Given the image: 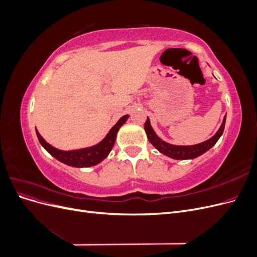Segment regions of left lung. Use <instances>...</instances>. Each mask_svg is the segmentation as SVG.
<instances>
[{
	"mask_svg": "<svg viewBox=\"0 0 257 257\" xmlns=\"http://www.w3.org/2000/svg\"><path fill=\"white\" fill-rule=\"evenodd\" d=\"M225 121H226V115L224 116L220 128L217 130L216 133L211 138H209L208 141L204 143L193 146H177L164 142L157 135V133H155L154 130L152 128L149 118H147V121L145 123V131L149 142L153 145L155 149L159 150L162 154H164L166 157L174 160H193L198 158L199 155L204 154L209 149H211V148L216 144V142L219 141L224 132Z\"/></svg>",
	"mask_w": 257,
	"mask_h": 257,
	"instance_id": "left-lung-1",
	"label": "left lung"
}]
</instances>
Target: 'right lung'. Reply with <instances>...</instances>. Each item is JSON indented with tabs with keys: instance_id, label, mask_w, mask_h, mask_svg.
Instances as JSON below:
<instances>
[{
	"instance_id": "right-lung-1",
	"label": "right lung",
	"mask_w": 257,
	"mask_h": 257,
	"mask_svg": "<svg viewBox=\"0 0 257 257\" xmlns=\"http://www.w3.org/2000/svg\"><path fill=\"white\" fill-rule=\"evenodd\" d=\"M128 114L121 116L119 121L108 132V134L105 136L102 142H99L97 145L92 146L89 148H83L79 150H71V151H63L59 150L57 148L52 147L48 143H46L45 139L38 133L36 130V135L41 145L45 148L46 151L49 152L54 159L64 163V164L73 167H90L97 165L98 163L104 161L108 154L110 153L112 147L115 142V137L120 127L125 123L128 119Z\"/></svg>"
}]
</instances>
